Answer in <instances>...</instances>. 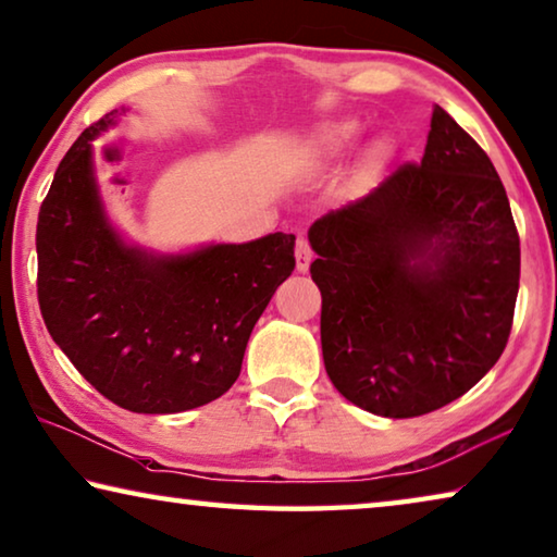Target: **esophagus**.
Segmentation results:
<instances>
[{
    "label": "esophagus",
    "mask_w": 557,
    "mask_h": 557,
    "mask_svg": "<svg viewBox=\"0 0 557 557\" xmlns=\"http://www.w3.org/2000/svg\"><path fill=\"white\" fill-rule=\"evenodd\" d=\"M295 260H297V272H307L312 262V247L307 243V237H299L295 245Z\"/></svg>",
    "instance_id": "obj_1"
}]
</instances>
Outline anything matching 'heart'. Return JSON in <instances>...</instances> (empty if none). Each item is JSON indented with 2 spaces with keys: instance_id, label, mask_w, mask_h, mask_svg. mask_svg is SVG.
Wrapping results in <instances>:
<instances>
[{
  "instance_id": "heart-1",
  "label": "heart",
  "mask_w": 557,
  "mask_h": 557,
  "mask_svg": "<svg viewBox=\"0 0 557 557\" xmlns=\"http://www.w3.org/2000/svg\"><path fill=\"white\" fill-rule=\"evenodd\" d=\"M351 138H355V126L351 123H332V126H324L320 134H314L310 146H307V158L314 165L330 163L349 146Z\"/></svg>"
}]
</instances>
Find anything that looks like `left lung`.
Wrapping results in <instances>:
<instances>
[{"label":"left lung","instance_id":"left-lung-1","mask_svg":"<svg viewBox=\"0 0 557 557\" xmlns=\"http://www.w3.org/2000/svg\"><path fill=\"white\" fill-rule=\"evenodd\" d=\"M322 357L337 392L386 419L479 384L513 326L520 240L483 148L436 106L421 163L314 220Z\"/></svg>","mask_w":557,"mask_h":557}]
</instances>
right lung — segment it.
Instances as JSON below:
<instances>
[{
	"label": "right lung",
	"mask_w": 557,
	"mask_h": 557,
	"mask_svg": "<svg viewBox=\"0 0 557 557\" xmlns=\"http://www.w3.org/2000/svg\"><path fill=\"white\" fill-rule=\"evenodd\" d=\"M88 126L59 163L37 223L44 324L88 384L121 409L178 413L223 396L247 339L295 270V235L153 258L103 213Z\"/></svg>",
	"instance_id": "add662e5"
}]
</instances>
